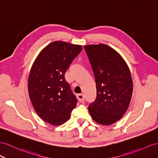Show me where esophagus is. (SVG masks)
Masks as SVG:
<instances>
[{
	"label": "esophagus",
	"instance_id": "esophagus-1",
	"mask_svg": "<svg viewBox=\"0 0 158 158\" xmlns=\"http://www.w3.org/2000/svg\"><path fill=\"white\" fill-rule=\"evenodd\" d=\"M77 98L80 102H83L85 101V97L83 94H78L77 95Z\"/></svg>",
	"mask_w": 158,
	"mask_h": 158
}]
</instances>
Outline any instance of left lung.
<instances>
[{"instance_id":"8db88e82","label":"left lung","mask_w":158,"mask_h":158,"mask_svg":"<svg viewBox=\"0 0 158 158\" xmlns=\"http://www.w3.org/2000/svg\"><path fill=\"white\" fill-rule=\"evenodd\" d=\"M94 71L97 97L89 106L95 122L108 125L119 120L131 102V73L118 52L104 44L84 46Z\"/></svg>"}]
</instances>
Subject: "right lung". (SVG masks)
Instances as JSON below:
<instances>
[{
	"mask_svg": "<svg viewBox=\"0 0 158 158\" xmlns=\"http://www.w3.org/2000/svg\"><path fill=\"white\" fill-rule=\"evenodd\" d=\"M82 47L63 41L48 44L32 65L28 91L32 105L45 122L59 125L70 118L77 103L64 73Z\"/></svg>",
	"mask_w": 158,
	"mask_h": 158,
	"instance_id": "1",
	"label": "right lung"
}]
</instances>
